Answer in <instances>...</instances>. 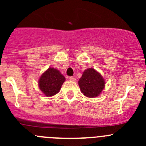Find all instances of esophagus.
<instances>
[{
	"mask_svg": "<svg viewBox=\"0 0 146 146\" xmlns=\"http://www.w3.org/2000/svg\"><path fill=\"white\" fill-rule=\"evenodd\" d=\"M69 80H70V81H73V82H74V81H76V78L72 77V76H71V77H69Z\"/></svg>",
	"mask_w": 146,
	"mask_h": 146,
	"instance_id": "34e87169",
	"label": "esophagus"
}]
</instances>
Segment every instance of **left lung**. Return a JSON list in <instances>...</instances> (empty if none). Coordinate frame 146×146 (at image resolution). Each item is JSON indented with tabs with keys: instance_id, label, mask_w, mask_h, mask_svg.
I'll use <instances>...</instances> for the list:
<instances>
[{
	"instance_id": "8db88e82",
	"label": "left lung",
	"mask_w": 146,
	"mask_h": 146,
	"mask_svg": "<svg viewBox=\"0 0 146 146\" xmlns=\"http://www.w3.org/2000/svg\"><path fill=\"white\" fill-rule=\"evenodd\" d=\"M104 80L102 76L94 68H88L82 73L78 81L81 92L88 98H93L101 93L104 88Z\"/></svg>"
}]
</instances>
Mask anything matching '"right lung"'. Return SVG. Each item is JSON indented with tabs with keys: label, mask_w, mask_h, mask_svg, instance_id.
<instances>
[{
	"label": "right lung",
	"mask_w": 146,
	"mask_h": 146,
	"mask_svg": "<svg viewBox=\"0 0 146 146\" xmlns=\"http://www.w3.org/2000/svg\"><path fill=\"white\" fill-rule=\"evenodd\" d=\"M65 80L64 76L57 69L48 68L39 78V89L46 96H53L59 92Z\"/></svg>",
	"instance_id": "right-lung-1"
}]
</instances>
